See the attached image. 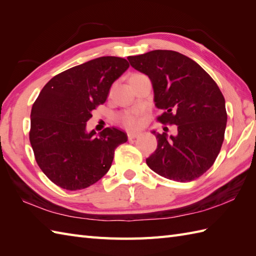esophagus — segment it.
I'll return each mask as SVG.
<instances>
[{"label": "esophagus", "mask_w": 256, "mask_h": 256, "mask_svg": "<svg viewBox=\"0 0 256 256\" xmlns=\"http://www.w3.org/2000/svg\"><path fill=\"white\" fill-rule=\"evenodd\" d=\"M138 135H140V134L136 133V132H128V138L130 140H132V138H138Z\"/></svg>", "instance_id": "1"}]
</instances>
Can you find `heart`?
Wrapping results in <instances>:
<instances>
[{"label": "heart", "instance_id": "heart-1", "mask_svg": "<svg viewBox=\"0 0 256 256\" xmlns=\"http://www.w3.org/2000/svg\"><path fill=\"white\" fill-rule=\"evenodd\" d=\"M116 120L126 128H136L140 126V113L138 110H126L118 114Z\"/></svg>", "mask_w": 256, "mask_h": 256}]
</instances>
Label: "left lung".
<instances>
[{
	"label": "left lung",
	"instance_id": "1",
	"mask_svg": "<svg viewBox=\"0 0 256 256\" xmlns=\"http://www.w3.org/2000/svg\"><path fill=\"white\" fill-rule=\"evenodd\" d=\"M128 59L152 81L155 106L162 110L157 121L177 125L175 136L153 132L157 148L146 164L170 180H194L214 165L224 140L228 116L218 84L192 59L174 50Z\"/></svg>",
	"mask_w": 256,
	"mask_h": 256
}]
</instances>
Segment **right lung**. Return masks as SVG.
I'll return each instance as SVG.
<instances>
[{"label":"right lung","mask_w":256,"mask_h":256,"mask_svg":"<svg viewBox=\"0 0 256 256\" xmlns=\"http://www.w3.org/2000/svg\"><path fill=\"white\" fill-rule=\"evenodd\" d=\"M128 67L124 58H96L56 74L37 96L30 142L38 166L58 187L80 190L100 180L110 170L114 150L128 140L116 128L96 135L86 133V125Z\"/></svg>","instance_id":"right-lung-1"}]
</instances>
